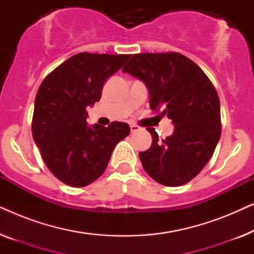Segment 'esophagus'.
I'll return each mask as SVG.
<instances>
[{"label": "esophagus", "mask_w": 254, "mask_h": 254, "mask_svg": "<svg viewBox=\"0 0 254 254\" xmlns=\"http://www.w3.org/2000/svg\"><path fill=\"white\" fill-rule=\"evenodd\" d=\"M138 129H140V127H138L137 125L130 124V131H131V133H135V131H137Z\"/></svg>", "instance_id": "34e87169"}]
</instances>
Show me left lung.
<instances>
[{
    "mask_svg": "<svg viewBox=\"0 0 254 254\" xmlns=\"http://www.w3.org/2000/svg\"><path fill=\"white\" fill-rule=\"evenodd\" d=\"M123 71L144 83L150 109L175 125L164 140L147 128L151 147L138 154L145 172L164 186L189 183L204 168L221 137L220 99L213 83L199 65L176 52L134 54Z\"/></svg>",
    "mask_w": 254,
    "mask_h": 254,
    "instance_id": "1",
    "label": "left lung"
}]
</instances>
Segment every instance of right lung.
<instances>
[{"mask_svg":"<svg viewBox=\"0 0 254 254\" xmlns=\"http://www.w3.org/2000/svg\"><path fill=\"white\" fill-rule=\"evenodd\" d=\"M128 54L78 53L46 76L34 100L32 135L45 164L59 180L84 187L103 175L129 125L86 123V107L99 102L104 83L123 67Z\"/></svg>","mask_w":254,"mask_h":254,"instance_id":"obj_1","label":"right lung"}]
</instances>
